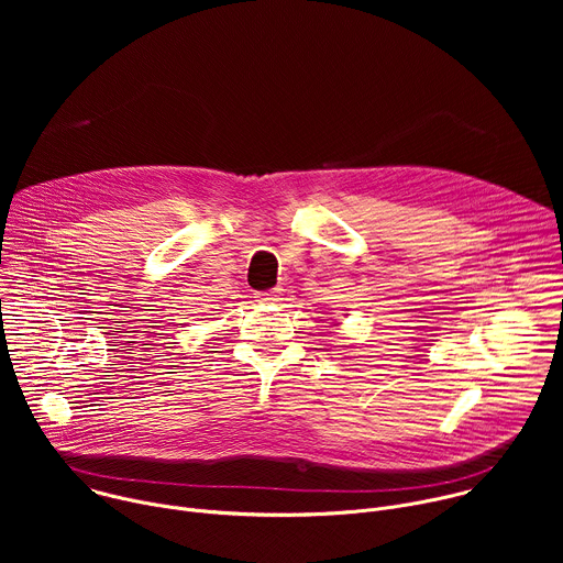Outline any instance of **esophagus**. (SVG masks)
Listing matches in <instances>:
<instances>
[{
	"label": "esophagus",
	"instance_id": "obj_1",
	"mask_svg": "<svg viewBox=\"0 0 563 563\" xmlns=\"http://www.w3.org/2000/svg\"><path fill=\"white\" fill-rule=\"evenodd\" d=\"M256 298L261 302H278L280 300V291L278 289H269V291H258Z\"/></svg>",
	"mask_w": 563,
	"mask_h": 563
}]
</instances>
